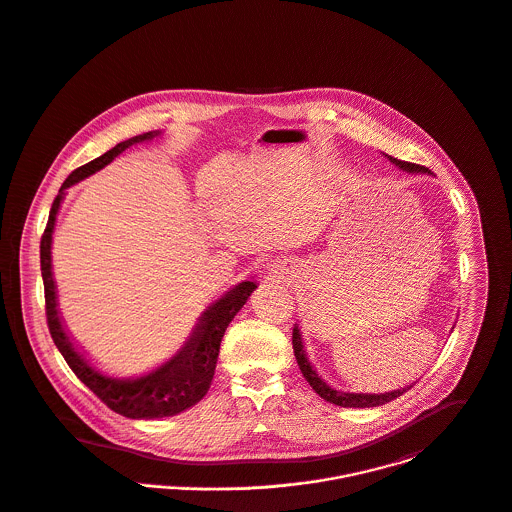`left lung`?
Returning <instances> with one entry per match:
<instances>
[{
	"label": "left lung",
	"instance_id": "1",
	"mask_svg": "<svg viewBox=\"0 0 512 512\" xmlns=\"http://www.w3.org/2000/svg\"><path fill=\"white\" fill-rule=\"evenodd\" d=\"M388 158H390L396 166H400V168H404V170H408V172H427V174H429V170H427L425 166L404 162V160H398V158H392V156H388ZM293 350H295V358H297V362H299V368H301L305 380L312 386V390H314L322 400H326V402H330V404H334V406H342V408H376V406H384V404H388V402L400 398V396L406 392V388H404V390H396V392H388V394H380V396H378V394H344V392L332 390V388L326 386V384L318 378V374L312 370V366H310V362H308L307 356H305V350H303V340H301V332H299V326H297V324L293 326ZM409 388H411V386H409Z\"/></svg>",
	"mask_w": 512,
	"mask_h": 512
}]
</instances>
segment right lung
I'll return each mask as SVG.
<instances>
[{"label": "right lung", "mask_w": 512, "mask_h": 512, "mask_svg": "<svg viewBox=\"0 0 512 512\" xmlns=\"http://www.w3.org/2000/svg\"><path fill=\"white\" fill-rule=\"evenodd\" d=\"M152 136L154 132H146L126 142H120L112 150L104 152L103 156L95 158L93 162L73 170L71 176L63 182L61 192L53 200L45 231L41 235V245H39L41 275H43V287H45V314H47V326L55 346L59 348V352L63 354L65 362L75 372V376L103 402L104 406L132 419H154V417L176 415L196 406L204 398L215 374L219 344L225 334V328L229 326L233 316L247 303L249 295L257 287L255 283L247 281L237 285L233 291H229L221 301H217L213 307L204 312L202 324L196 328L194 336L184 346V350L178 356H174L168 364H164L162 368H158L156 372L144 378L128 380V382L110 380L103 374H99L97 370H93L81 358V354L75 352L73 344L69 342L59 322L57 303H55V283L51 275V233H53L59 205L63 200V190L104 168L130 144L148 140Z\"/></svg>", "instance_id": "1"}]
</instances>
